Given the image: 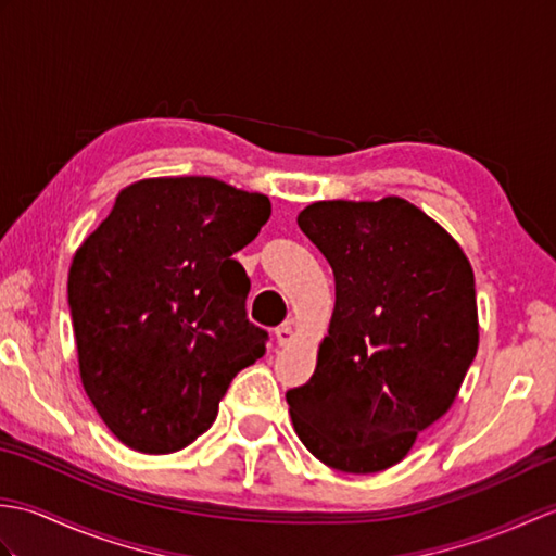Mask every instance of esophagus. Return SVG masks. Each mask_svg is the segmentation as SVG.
Segmentation results:
<instances>
[{
	"mask_svg": "<svg viewBox=\"0 0 556 556\" xmlns=\"http://www.w3.org/2000/svg\"><path fill=\"white\" fill-rule=\"evenodd\" d=\"M275 337H277V344H279V346H289L291 341H293V337H296V332H293V323L279 325V327L275 329Z\"/></svg>",
	"mask_w": 556,
	"mask_h": 556,
	"instance_id": "1",
	"label": "esophagus"
}]
</instances>
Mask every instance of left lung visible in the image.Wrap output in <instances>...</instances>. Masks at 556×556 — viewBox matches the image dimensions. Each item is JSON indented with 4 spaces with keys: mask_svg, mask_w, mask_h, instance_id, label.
Returning <instances> with one entry per match:
<instances>
[{
    "mask_svg": "<svg viewBox=\"0 0 556 556\" xmlns=\"http://www.w3.org/2000/svg\"><path fill=\"white\" fill-rule=\"evenodd\" d=\"M299 227L334 271L317 368L289 389L305 448L344 473H377L440 420L478 351L476 279L440 224L389 195L320 200Z\"/></svg>",
    "mask_w": 556,
    "mask_h": 556,
    "instance_id": "1",
    "label": "left lung"
}]
</instances>
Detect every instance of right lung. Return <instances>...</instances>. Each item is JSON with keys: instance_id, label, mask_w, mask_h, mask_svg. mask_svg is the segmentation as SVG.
Returning <instances> with one entry per match:
<instances>
[{"instance_id": "obj_1", "label": "right lung", "mask_w": 556, "mask_h": 556, "mask_svg": "<svg viewBox=\"0 0 556 556\" xmlns=\"http://www.w3.org/2000/svg\"><path fill=\"white\" fill-rule=\"evenodd\" d=\"M267 195L210 176L126 186L74 255L68 308L83 389L143 454H172L217 418L236 372L265 356L231 255L269 219Z\"/></svg>"}]
</instances>
